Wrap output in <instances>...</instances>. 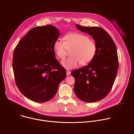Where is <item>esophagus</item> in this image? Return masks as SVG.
<instances>
[{"instance_id":"esophagus-1","label":"esophagus","mask_w":134,"mask_h":134,"mask_svg":"<svg viewBox=\"0 0 134 134\" xmlns=\"http://www.w3.org/2000/svg\"><path fill=\"white\" fill-rule=\"evenodd\" d=\"M70 74H71V72H70V70H66V74H67V76H69Z\"/></svg>"}]
</instances>
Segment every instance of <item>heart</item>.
<instances>
[{
  "label": "heart",
  "instance_id": "obj_1",
  "mask_svg": "<svg viewBox=\"0 0 134 134\" xmlns=\"http://www.w3.org/2000/svg\"><path fill=\"white\" fill-rule=\"evenodd\" d=\"M64 39V42L58 39L53 44L54 52L60 59L66 56L67 50H71V57L61 62L63 67L72 69L80 64L85 66L92 62L97 52V44L93 40L79 33L68 34L65 36Z\"/></svg>",
  "mask_w": 134,
  "mask_h": 134
}]
</instances>
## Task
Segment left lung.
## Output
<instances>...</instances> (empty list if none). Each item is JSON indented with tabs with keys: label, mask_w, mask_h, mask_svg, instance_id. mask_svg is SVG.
Segmentation results:
<instances>
[{
	"label": "left lung",
	"mask_w": 134,
	"mask_h": 134,
	"mask_svg": "<svg viewBox=\"0 0 134 134\" xmlns=\"http://www.w3.org/2000/svg\"><path fill=\"white\" fill-rule=\"evenodd\" d=\"M76 26L93 37L97 52L87 66L71 71L75 80L74 92L83 101L97 102L107 97L116 80L119 66L116 46L110 35L101 27Z\"/></svg>",
	"instance_id": "left-lung-1"
}]
</instances>
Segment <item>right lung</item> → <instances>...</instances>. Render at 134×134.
<instances>
[{"label": "right lung", "instance_id": "obj_1", "mask_svg": "<svg viewBox=\"0 0 134 134\" xmlns=\"http://www.w3.org/2000/svg\"><path fill=\"white\" fill-rule=\"evenodd\" d=\"M60 33L48 25L30 30L16 46L13 68L16 84L27 99L47 102L55 95L66 76V69L55 58L53 44Z\"/></svg>", "mask_w": 134, "mask_h": 134}]
</instances>
